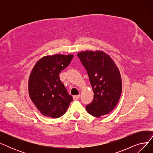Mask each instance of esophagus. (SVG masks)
I'll return each mask as SVG.
<instances>
[{"instance_id":"1","label":"esophagus","mask_w":153,"mask_h":153,"mask_svg":"<svg viewBox=\"0 0 153 153\" xmlns=\"http://www.w3.org/2000/svg\"><path fill=\"white\" fill-rule=\"evenodd\" d=\"M79 97H80V95H74L73 97V99L74 100H76L79 99Z\"/></svg>"}]
</instances>
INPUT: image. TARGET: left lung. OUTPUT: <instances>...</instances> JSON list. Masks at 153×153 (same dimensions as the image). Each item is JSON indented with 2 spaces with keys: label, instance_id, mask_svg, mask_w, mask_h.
<instances>
[{
  "label": "left lung",
  "instance_id": "left-lung-1",
  "mask_svg": "<svg viewBox=\"0 0 153 153\" xmlns=\"http://www.w3.org/2000/svg\"><path fill=\"white\" fill-rule=\"evenodd\" d=\"M85 67L94 93L92 102L86 105L91 115L100 117L110 114L119 101L122 91L120 71L110 55L102 51L77 53Z\"/></svg>",
  "mask_w": 153,
  "mask_h": 153
}]
</instances>
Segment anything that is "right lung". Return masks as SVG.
<instances>
[{
  "mask_svg": "<svg viewBox=\"0 0 153 153\" xmlns=\"http://www.w3.org/2000/svg\"><path fill=\"white\" fill-rule=\"evenodd\" d=\"M73 56V54H61L43 56L31 71L28 79L30 98L45 117L53 118L61 117L73 100L59 76Z\"/></svg>",
  "mask_w": 153,
  "mask_h": 153,
  "instance_id": "obj_1",
  "label": "right lung"
}]
</instances>
